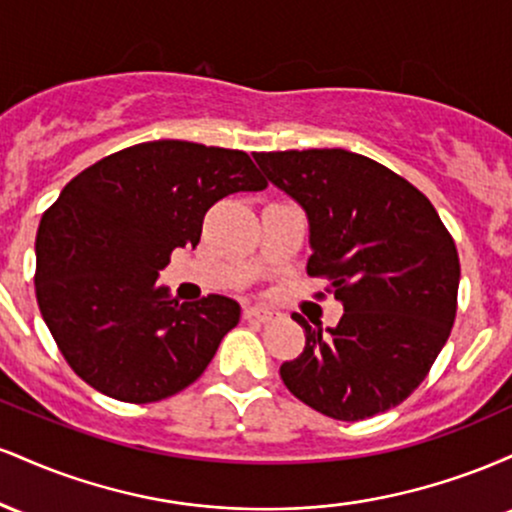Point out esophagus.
I'll return each instance as SVG.
<instances>
[{
  "label": "esophagus",
  "mask_w": 512,
  "mask_h": 512,
  "mask_svg": "<svg viewBox=\"0 0 512 512\" xmlns=\"http://www.w3.org/2000/svg\"><path fill=\"white\" fill-rule=\"evenodd\" d=\"M245 320H257V322H269V320H274L276 315V310H272V308H264V305H250V308H245Z\"/></svg>",
  "instance_id": "34e87169"
}]
</instances>
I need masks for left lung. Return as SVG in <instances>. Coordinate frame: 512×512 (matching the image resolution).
<instances>
[{
  "instance_id": "left-lung-1",
  "label": "left lung",
  "mask_w": 512,
  "mask_h": 512,
  "mask_svg": "<svg viewBox=\"0 0 512 512\" xmlns=\"http://www.w3.org/2000/svg\"><path fill=\"white\" fill-rule=\"evenodd\" d=\"M272 185L308 216V274L327 276L344 305L337 327L305 330L281 363L301 402L361 421L404 402L448 342L460 257L433 204L390 168L344 149L252 154Z\"/></svg>"
}]
</instances>
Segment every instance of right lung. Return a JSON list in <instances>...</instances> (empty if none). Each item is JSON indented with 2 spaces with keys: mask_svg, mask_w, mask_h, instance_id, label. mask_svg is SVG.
I'll return each mask as SVG.
<instances>
[{
  "mask_svg": "<svg viewBox=\"0 0 512 512\" xmlns=\"http://www.w3.org/2000/svg\"><path fill=\"white\" fill-rule=\"evenodd\" d=\"M267 187L245 151L180 139L129 146L81 170L35 238V296L88 385L149 404L192 385L240 320L226 296L178 303L158 272L195 248L209 207Z\"/></svg>",
  "mask_w": 512,
  "mask_h": 512,
  "instance_id": "add662e5",
  "label": "right lung"
}]
</instances>
